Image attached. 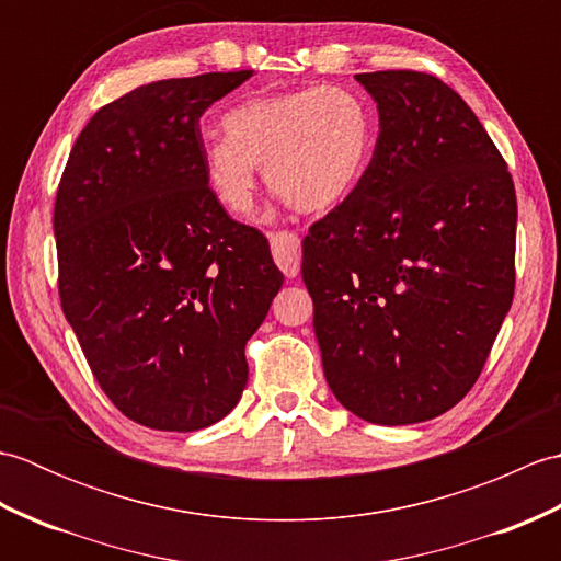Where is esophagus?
Segmentation results:
<instances>
[{"mask_svg": "<svg viewBox=\"0 0 561 561\" xmlns=\"http://www.w3.org/2000/svg\"><path fill=\"white\" fill-rule=\"evenodd\" d=\"M270 243H272V255L277 267L284 272V277H299L301 272V241L296 233L289 231H277L270 233Z\"/></svg>", "mask_w": 561, "mask_h": 561, "instance_id": "34e87169", "label": "esophagus"}]
</instances>
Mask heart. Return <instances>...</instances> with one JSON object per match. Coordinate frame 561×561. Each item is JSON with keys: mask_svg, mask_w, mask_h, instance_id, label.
Instances as JSON below:
<instances>
[{"mask_svg": "<svg viewBox=\"0 0 561 561\" xmlns=\"http://www.w3.org/2000/svg\"><path fill=\"white\" fill-rule=\"evenodd\" d=\"M224 137L205 139L211 193L233 217L255 207L257 171L299 211H328L347 199L371 163L376 115L347 87H306L245 99L221 115Z\"/></svg>", "mask_w": 561, "mask_h": 561, "instance_id": "b5f03b06", "label": "heart"}]
</instances>
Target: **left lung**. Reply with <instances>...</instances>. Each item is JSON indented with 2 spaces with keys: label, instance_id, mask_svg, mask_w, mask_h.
Returning <instances> with one entry per match:
<instances>
[{
  "label": "left lung",
  "instance_id": "left-lung-1",
  "mask_svg": "<svg viewBox=\"0 0 561 561\" xmlns=\"http://www.w3.org/2000/svg\"><path fill=\"white\" fill-rule=\"evenodd\" d=\"M356 81L378 108L374 159L304 238L301 274L335 398L371 424H416L468 396L514 301L516 190L444 81Z\"/></svg>",
  "mask_w": 561,
  "mask_h": 561
}]
</instances>
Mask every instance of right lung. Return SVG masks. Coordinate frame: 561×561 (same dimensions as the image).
I'll return each mask as SVG.
<instances>
[{
    "label": "right lung",
    "mask_w": 561,
    "mask_h": 561,
    "mask_svg": "<svg viewBox=\"0 0 561 561\" xmlns=\"http://www.w3.org/2000/svg\"><path fill=\"white\" fill-rule=\"evenodd\" d=\"M253 71L151 81L91 117L57 187L59 301L105 396L159 432L224 420L282 289L267 238L209 190L199 117Z\"/></svg>",
    "instance_id": "obj_1"
}]
</instances>
